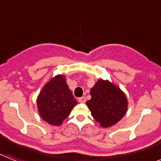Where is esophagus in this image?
<instances>
[{
  "label": "esophagus",
  "mask_w": 161,
  "mask_h": 161,
  "mask_svg": "<svg viewBox=\"0 0 161 161\" xmlns=\"http://www.w3.org/2000/svg\"><path fill=\"white\" fill-rule=\"evenodd\" d=\"M85 101H86V99H85V97H81L79 98V102H80V103H85Z\"/></svg>",
  "instance_id": "34e87169"
}]
</instances>
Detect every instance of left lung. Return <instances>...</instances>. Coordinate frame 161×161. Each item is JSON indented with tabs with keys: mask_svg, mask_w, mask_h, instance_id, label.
Instances as JSON below:
<instances>
[{
	"mask_svg": "<svg viewBox=\"0 0 161 161\" xmlns=\"http://www.w3.org/2000/svg\"><path fill=\"white\" fill-rule=\"evenodd\" d=\"M90 94L91 99L86 105L102 127L114 126L126 114L128 107L126 94L108 80H98L91 89Z\"/></svg>",
	"mask_w": 161,
	"mask_h": 161,
	"instance_id": "1",
	"label": "left lung"
}]
</instances>
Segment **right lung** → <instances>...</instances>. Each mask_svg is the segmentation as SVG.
I'll return each mask as SVG.
<instances>
[{
  "label": "right lung",
  "mask_w": 161,
  "mask_h": 161,
  "mask_svg": "<svg viewBox=\"0 0 161 161\" xmlns=\"http://www.w3.org/2000/svg\"><path fill=\"white\" fill-rule=\"evenodd\" d=\"M76 104L64 75L52 77L42 87L37 97L40 117L53 126H60Z\"/></svg>",
  "instance_id": "add662e5"
}]
</instances>
